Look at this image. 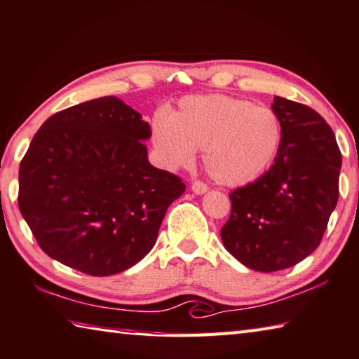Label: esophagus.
I'll list each match as a JSON object with an SVG mask.
<instances>
[{"label":"esophagus","instance_id":"esophagus-1","mask_svg":"<svg viewBox=\"0 0 359 359\" xmlns=\"http://www.w3.org/2000/svg\"><path fill=\"white\" fill-rule=\"evenodd\" d=\"M191 191L194 194H204V193H207V185L202 184V182H199V180L193 182V184H191Z\"/></svg>","mask_w":359,"mask_h":359}]
</instances>
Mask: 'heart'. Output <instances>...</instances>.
<instances>
[{
  "label": "heart",
  "instance_id": "b5f03b06",
  "mask_svg": "<svg viewBox=\"0 0 359 359\" xmlns=\"http://www.w3.org/2000/svg\"><path fill=\"white\" fill-rule=\"evenodd\" d=\"M281 122L269 107L221 94L184 97L152 121V146L168 169L202 163L215 182L242 187L259 179L281 146Z\"/></svg>",
  "mask_w": 359,
  "mask_h": 359
}]
</instances>
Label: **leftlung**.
Instances as JSON below:
<instances>
[{
	"mask_svg": "<svg viewBox=\"0 0 359 359\" xmlns=\"http://www.w3.org/2000/svg\"><path fill=\"white\" fill-rule=\"evenodd\" d=\"M271 109L281 122V146L269 171L233 190L221 229L238 262L270 273L302 262L320 245L339 196L342 157L334 133L314 109L283 97Z\"/></svg>",
	"mask_w": 359,
	"mask_h": 359,
	"instance_id": "left-lung-1",
	"label": "left lung"
}]
</instances>
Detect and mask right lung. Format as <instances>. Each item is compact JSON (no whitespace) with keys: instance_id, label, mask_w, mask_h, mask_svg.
<instances>
[{"instance_id":"add662e5","label":"right lung","mask_w":359,"mask_h":359,"mask_svg":"<svg viewBox=\"0 0 359 359\" xmlns=\"http://www.w3.org/2000/svg\"><path fill=\"white\" fill-rule=\"evenodd\" d=\"M151 127L117 97L53 114L18 171V208L51 259L90 276L130 269L157 242L185 184L152 166Z\"/></svg>"}]
</instances>
